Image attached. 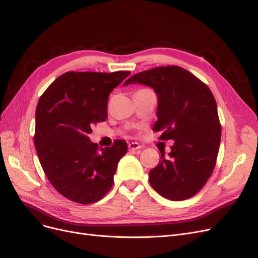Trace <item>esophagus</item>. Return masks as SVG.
<instances>
[{"mask_svg": "<svg viewBox=\"0 0 258 258\" xmlns=\"http://www.w3.org/2000/svg\"><path fill=\"white\" fill-rule=\"evenodd\" d=\"M128 147H129L130 151H137V150H141V148H142V146L140 145L139 143H137V142H131V143H129V144H128Z\"/></svg>", "mask_w": 258, "mask_h": 258, "instance_id": "1", "label": "esophagus"}]
</instances>
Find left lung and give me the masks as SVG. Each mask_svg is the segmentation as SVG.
I'll use <instances>...</instances> for the list:
<instances>
[{
	"instance_id": "obj_1",
	"label": "left lung",
	"mask_w": 258,
	"mask_h": 258,
	"mask_svg": "<svg viewBox=\"0 0 258 258\" xmlns=\"http://www.w3.org/2000/svg\"><path fill=\"white\" fill-rule=\"evenodd\" d=\"M152 87L158 97L154 131L160 140H174L168 157L150 171L148 179L162 197L179 201L195 196L212 175L222 128L213 93L187 70L158 67L132 75L124 82Z\"/></svg>"
}]
</instances>
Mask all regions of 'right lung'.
<instances>
[{
  "label": "right lung",
  "instance_id": "1",
  "mask_svg": "<svg viewBox=\"0 0 258 258\" xmlns=\"http://www.w3.org/2000/svg\"><path fill=\"white\" fill-rule=\"evenodd\" d=\"M129 71L67 72L41 96L35 112L34 145L50 184L81 205L102 199L111 189L117 165L127 153L123 140L99 148L88 135L107 117L112 90Z\"/></svg>",
  "mask_w": 258,
  "mask_h": 258
}]
</instances>
